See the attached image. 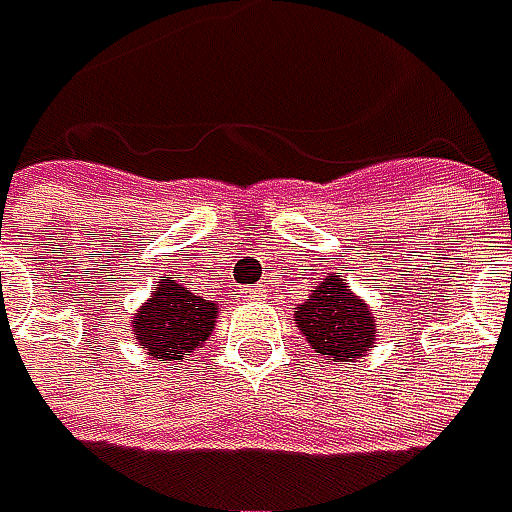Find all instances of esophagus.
Segmentation results:
<instances>
[{"mask_svg":"<svg viewBox=\"0 0 512 512\" xmlns=\"http://www.w3.org/2000/svg\"><path fill=\"white\" fill-rule=\"evenodd\" d=\"M245 296H247V299H256V296H262V287H259V285L245 287Z\"/></svg>","mask_w":512,"mask_h":512,"instance_id":"obj_1","label":"esophagus"}]
</instances>
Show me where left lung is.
I'll use <instances>...</instances> for the list:
<instances>
[{
	"label": "left lung",
	"instance_id": "left-lung-1",
	"mask_svg": "<svg viewBox=\"0 0 512 512\" xmlns=\"http://www.w3.org/2000/svg\"><path fill=\"white\" fill-rule=\"evenodd\" d=\"M293 316L310 347L330 362H353L376 344V316L336 276L316 287L305 305L293 310Z\"/></svg>",
	"mask_w": 512,
	"mask_h": 512
}]
</instances>
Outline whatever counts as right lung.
<instances>
[{
    "label": "right lung",
    "mask_w": 512,
    "mask_h": 512,
    "mask_svg": "<svg viewBox=\"0 0 512 512\" xmlns=\"http://www.w3.org/2000/svg\"><path fill=\"white\" fill-rule=\"evenodd\" d=\"M219 307L202 296H193L176 279L165 276L153 299L133 316L136 342L159 362H182L202 347L213 330Z\"/></svg>",
    "instance_id": "right-lung-1"
}]
</instances>
